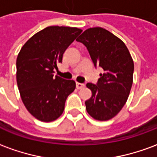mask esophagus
<instances>
[{
	"label": "esophagus",
	"mask_w": 157,
	"mask_h": 157,
	"mask_svg": "<svg viewBox=\"0 0 157 157\" xmlns=\"http://www.w3.org/2000/svg\"><path fill=\"white\" fill-rule=\"evenodd\" d=\"M85 86V84L83 83H80V82H76V88L77 89H82Z\"/></svg>",
	"instance_id": "esophagus-1"
}]
</instances>
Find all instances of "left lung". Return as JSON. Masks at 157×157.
<instances>
[{
  "label": "left lung",
  "mask_w": 157,
  "mask_h": 157,
  "mask_svg": "<svg viewBox=\"0 0 157 157\" xmlns=\"http://www.w3.org/2000/svg\"><path fill=\"white\" fill-rule=\"evenodd\" d=\"M85 45L95 67L104 71L97 85L87 83L91 98L85 102L89 115L100 121L113 118L123 109L133 84L134 61L124 43L102 28H91L76 39Z\"/></svg>",
  "instance_id": "8db88e82"
}]
</instances>
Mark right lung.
I'll use <instances>...</instances> for the list:
<instances>
[{
    "mask_svg": "<svg viewBox=\"0 0 157 157\" xmlns=\"http://www.w3.org/2000/svg\"><path fill=\"white\" fill-rule=\"evenodd\" d=\"M82 29L50 26L35 33L17 58V83L23 104L34 118L51 122L65 109L66 98L75 88L73 80L54 76L63 54Z\"/></svg>",
    "mask_w": 157,
    "mask_h": 157,
    "instance_id": "add662e5",
    "label": "right lung"
}]
</instances>
